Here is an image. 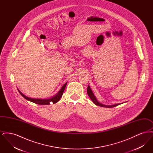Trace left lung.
I'll return each mask as SVG.
<instances>
[{
	"label": "left lung",
	"mask_w": 153,
	"mask_h": 153,
	"mask_svg": "<svg viewBox=\"0 0 153 153\" xmlns=\"http://www.w3.org/2000/svg\"><path fill=\"white\" fill-rule=\"evenodd\" d=\"M87 94L89 97L91 98V99L92 100V101L93 102L96 104V105H99V106H100V107H106V108H112V107H116L117 105H119V104H121L122 103H119V104H114V105H104V104H102V103H100V102H99L97 99L96 98L95 95L94 94L93 92L92 91L90 87L88 85V86L87 88Z\"/></svg>",
	"instance_id": "8db88e82"
}]
</instances>
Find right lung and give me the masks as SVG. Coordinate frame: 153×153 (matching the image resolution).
Wrapping results in <instances>:
<instances>
[{"label": "right lung", "mask_w": 153, "mask_h": 153, "mask_svg": "<svg viewBox=\"0 0 153 153\" xmlns=\"http://www.w3.org/2000/svg\"><path fill=\"white\" fill-rule=\"evenodd\" d=\"M67 84V82H66L65 84L62 87V88L60 89V90L58 91V93L56 95H54V96H53L52 97L49 98V99H33V98H30L29 97L25 95H23L22 92L18 89L19 94L22 95V96L26 99V100H29L30 102H34L37 104H40V105H48L50 104L51 103H56L59 100V99H61V97H62V94L64 93V91L65 89L66 85Z\"/></svg>", "instance_id": "right-lung-1"}]
</instances>
